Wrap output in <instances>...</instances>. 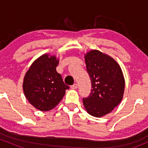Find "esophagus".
I'll list each match as a JSON object with an SVG mask.
<instances>
[{"label": "esophagus", "mask_w": 148, "mask_h": 148, "mask_svg": "<svg viewBox=\"0 0 148 148\" xmlns=\"http://www.w3.org/2000/svg\"><path fill=\"white\" fill-rule=\"evenodd\" d=\"M77 87H78V85H77V84H74L71 85V88L72 89H77Z\"/></svg>", "instance_id": "obj_1"}]
</instances>
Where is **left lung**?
<instances>
[{"instance_id":"left-lung-1","label":"left lung","mask_w":148,"mask_h":148,"mask_svg":"<svg viewBox=\"0 0 148 148\" xmlns=\"http://www.w3.org/2000/svg\"><path fill=\"white\" fill-rule=\"evenodd\" d=\"M86 71L92 82L91 93L83 104L92 116L101 117L111 112L122 101L125 79L114 59L98 50L85 54Z\"/></svg>"}]
</instances>
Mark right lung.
<instances>
[{
	"label": "right lung",
	"instance_id": "add662e5",
	"mask_svg": "<svg viewBox=\"0 0 148 148\" xmlns=\"http://www.w3.org/2000/svg\"><path fill=\"white\" fill-rule=\"evenodd\" d=\"M59 59L55 56L42 55L30 66L23 79V89L28 101L37 110L49 111L54 108L69 86L56 71Z\"/></svg>",
	"mask_w": 148,
	"mask_h": 148
}]
</instances>
